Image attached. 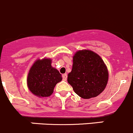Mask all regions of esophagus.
Returning <instances> with one entry per match:
<instances>
[{"instance_id":"34e87169","label":"esophagus","mask_w":133,"mask_h":133,"mask_svg":"<svg viewBox=\"0 0 133 133\" xmlns=\"http://www.w3.org/2000/svg\"><path fill=\"white\" fill-rule=\"evenodd\" d=\"M62 77H63V80L66 81V79H67V74H63Z\"/></svg>"}]
</instances>
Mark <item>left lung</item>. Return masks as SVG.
Wrapping results in <instances>:
<instances>
[{
    "mask_svg": "<svg viewBox=\"0 0 133 133\" xmlns=\"http://www.w3.org/2000/svg\"><path fill=\"white\" fill-rule=\"evenodd\" d=\"M108 79L107 66L98 54L86 50L76 53L67 81L78 95L85 99L97 97L105 89Z\"/></svg>",
    "mask_w": 133,
    "mask_h": 133,
    "instance_id": "left-lung-1",
    "label": "left lung"
}]
</instances>
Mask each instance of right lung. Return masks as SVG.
Listing matches in <instances>:
<instances>
[{"instance_id": "right-lung-1", "label": "right lung", "mask_w": 133, "mask_h": 133, "mask_svg": "<svg viewBox=\"0 0 133 133\" xmlns=\"http://www.w3.org/2000/svg\"><path fill=\"white\" fill-rule=\"evenodd\" d=\"M50 59L36 61L29 70L27 85L29 90L38 97H49L55 86L62 80L61 74L51 66Z\"/></svg>"}]
</instances>
